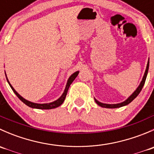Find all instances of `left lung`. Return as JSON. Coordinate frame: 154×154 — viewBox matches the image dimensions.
I'll return each mask as SVG.
<instances>
[{"label":"left lung","mask_w":154,"mask_h":154,"mask_svg":"<svg viewBox=\"0 0 154 154\" xmlns=\"http://www.w3.org/2000/svg\"><path fill=\"white\" fill-rule=\"evenodd\" d=\"M148 68H149V61H148V63H147L145 73H144V77H143V79H142V82H141L140 85H139V86L138 87L137 89H136V91H135L133 93V94H132V95L130 96V97H129V98L127 99V100H126L125 101L122 102V103H117V104H106V103H100V102L97 101V100H96V99H94V100H95L96 103H97V105H99V106H100L104 107V108H119V107H122V106H125V105L129 104V103H130V102L133 101V100H134V99L136 98V97H137L138 95H139V93H140V91H142V88H143V86H144V83H145L146 77H147V71H148Z\"/></svg>","instance_id":"left-lung-1"}]
</instances>
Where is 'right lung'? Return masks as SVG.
Returning <instances> with one entry per match:
<instances>
[{"mask_svg": "<svg viewBox=\"0 0 154 154\" xmlns=\"http://www.w3.org/2000/svg\"><path fill=\"white\" fill-rule=\"evenodd\" d=\"M79 74V71H77V72L74 73V74H72V75L71 76V77H69V79H68V83H67V85H66V89H65L64 92H63V95L61 96V97H60V98L58 99V100H57L56 101L54 102H52V103H45V104H38V103H32V102H29L28 100H25V99L23 98L22 97H21V95H20L19 94H18V92H17L16 91H15V89L13 88V87L10 85V82L8 81V80H7V81H8L9 84H10V86L11 87V88L12 89V91H14V93H15V94L17 95V97H18V98L20 99V100H21V101L23 102V103H25L27 106H28L29 107H32V108H36V109H54V108H57V107H58L59 106H60V105L62 104V103H63V101L65 100V98H66V94H67V92H68V88H69L70 85L71 84V83H72L73 81L74 80V79L77 77V76Z\"/></svg>", "mask_w": 154, "mask_h": 154, "instance_id": "right-lung-1", "label": "right lung"}]
</instances>
